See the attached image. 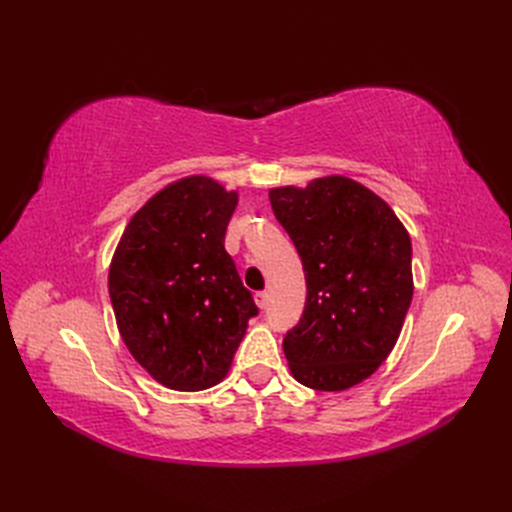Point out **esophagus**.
<instances>
[{
	"label": "esophagus",
	"mask_w": 512,
	"mask_h": 512,
	"mask_svg": "<svg viewBox=\"0 0 512 512\" xmlns=\"http://www.w3.org/2000/svg\"><path fill=\"white\" fill-rule=\"evenodd\" d=\"M256 305L260 309H267V305H269V292H256Z\"/></svg>",
	"instance_id": "esophagus-1"
}]
</instances>
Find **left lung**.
Instances as JSON below:
<instances>
[{
	"label": "left lung",
	"mask_w": 512,
	"mask_h": 512,
	"mask_svg": "<svg viewBox=\"0 0 512 512\" xmlns=\"http://www.w3.org/2000/svg\"><path fill=\"white\" fill-rule=\"evenodd\" d=\"M301 256L307 299L284 337L292 376L346 391L391 354L412 301V243L393 209L348 177L269 192Z\"/></svg>",
	"instance_id": "left-lung-1"
}]
</instances>
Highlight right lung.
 <instances>
[{
	"mask_svg": "<svg viewBox=\"0 0 512 512\" xmlns=\"http://www.w3.org/2000/svg\"><path fill=\"white\" fill-rule=\"evenodd\" d=\"M237 192L209 177L166 185L134 213L108 271L119 333L175 391H203L230 369L258 307L224 250Z\"/></svg>",
	"mask_w": 512,
	"mask_h": 512,
	"instance_id": "obj_1",
	"label": "right lung"
}]
</instances>
